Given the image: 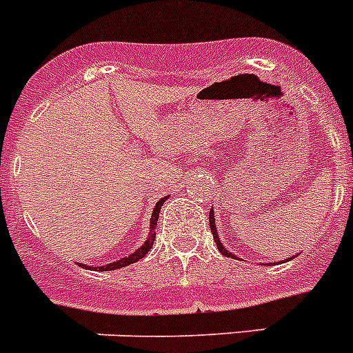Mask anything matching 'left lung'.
Returning a JSON list of instances; mask_svg holds the SVG:
<instances>
[{"instance_id":"obj_1","label":"left lung","mask_w":353,"mask_h":353,"mask_svg":"<svg viewBox=\"0 0 353 353\" xmlns=\"http://www.w3.org/2000/svg\"><path fill=\"white\" fill-rule=\"evenodd\" d=\"M210 230H212V235H214L215 244H217V249H219L221 254H224V256H228V258H233V256H235V254H232V252H230V251H226V249H224V245L221 244L219 235H217V228H215V215H214V210H210Z\"/></svg>"}]
</instances>
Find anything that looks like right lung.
<instances>
[{"instance_id":"1","label":"right lung","mask_w":353,"mask_h":353,"mask_svg":"<svg viewBox=\"0 0 353 353\" xmlns=\"http://www.w3.org/2000/svg\"><path fill=\"white\" fill-rule=\"evenodd\" d=\"M168 198H161L157 201V205H155L154 212H152V219H150V235L148 239H146L145 244L141 245V248L138 249V251H134L132 254H129V256L121 258V260L118 261H113V263H108V265H101V267H97V269L101 270V272H104V270H117V269H121V267H127V265L134 263V261L141 260L143 256H146V252L152 249V245H154V240H155V224H157V219H159V212H161V207L162 203L166 201Z\"/></svg>"}]
</instances>
